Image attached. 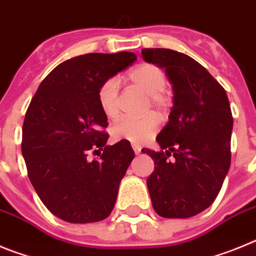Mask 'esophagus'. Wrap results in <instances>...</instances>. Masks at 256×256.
<instances>
[{"label":"esophagus","mask_w":256,"mask_h":256,"mask_svg":"<svg viewBox=\"0 0 256 256\" xmlns=\"http://www.w3.org/2000/svg\"><path fill=\"white\" fill-rule=\"evenodd\" d=\"M132 148H133V151H134L136 155H138V154L141 152V148H140V144H132Z\"/></svg>","instance_id":"esophagus-1"}]
</instances>
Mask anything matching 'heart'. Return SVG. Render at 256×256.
<instances>
[{
	"label": "heart",
	"mask_w": 256,
	"mask_h": 256,
	"mask_svg": "<svg viewBox=\"0 0 256 256\" xmlns=\"http://www.w3.org/2000/svg\"><path fill=\"white\" fill-rule=\"evenodd\" d=\"M126 79L133 87L150 97V102L156 108H165L169 104L165 94L166 76L164 72L155 64H140L126 74ZM119 84L116 79H108L101 84L97 98L104 114L114 119L119 114ZM159 128V118L148 114L144 118H122L112 126V134L114 140H126L133 144H144L152 137Z\"/></svg>",
	"instance_id": "1"
}]
</instances>
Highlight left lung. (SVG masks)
I'll use <instances>...</instances> for the list:
<instances>
[{
    "label": "left lung",
    "mask_w": 256,
    "mask_h": 256,
    "mask_svg": "<svg viewBox=\"0 0 256 256\" xmlns=\"http://www.w3.org/2000/svg\"><path fill=\"white\" fill-rule=\"evenodd\" d=\"M142 58L165 70L173 91L169 120L156 137L162 151L142 150L156 165L148 178L151 202L160 216L190 218L212 204L230 170V101L224 88L188 55L144 48Z\"/></svg>",
    "instance_id": "obj_1"
}]
</instances>
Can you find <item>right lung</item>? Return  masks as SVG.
I'll list each match as a JSON object with an SVG mask.
<instances>
[{"instance_id":"add662e5","label":"right lung","mask_w":256,"mask_h":256,"mask_svg":"<svg viewBox=\"0 0 256 256\" xmlns=\"http://www.w3.org/2000/svg\"><path fill=\"white\" fill-rule=\"evenodd\" d=\"M137 60L133 52L87 54L58 64L42 80L22 124L28 176L47 209L69 223L110 216L134 158L130 142L108 146V116L97 98L101 84ZM90 150L100 159L88 160Z\"/></svg>"}]
</instances>
